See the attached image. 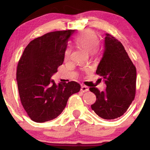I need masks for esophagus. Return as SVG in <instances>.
<instances>
[{
	"label": "esophagus",
	"mask_w": 150,
	"mask_h": 150,
	"mask_svg": "<svg viewBox=\"0 0 150 150\" xmlns=\"http://www.w3.org/2000/svg\"><path fill=\"white\" fill-rule=\"evenodd\" d=\"M81 91H82V92H87V91H89V88L85 85H82V87H81Z\"/></svg>",
	"instance_id": "obj_1"
}]
</instances>
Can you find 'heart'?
Listing matches in <instances>:
<instances>
[{
    "label": "heart",
    "instance_id": "1",
    "mask_svg": "<svg viewBox=\"0 0 150 150\" xmlns=\"http://www.w3.org/2000/svg\"><path fill=\"white\" fill-rule=\"evenodd\" d=\"M75 42L77 45L84 47L88 51H91L92 54H94L97 52L96 49L98 47L99 44V39L98 36L92 30H87L83 31L77 36L75 39ZM71 48L68 47L65 51V59L69 58L70 53H71ZM84 71L89 73L91 71L90 68H85L83 69Z\"/></svg>",
    "mask_w": 150,
    "mask_h": 150
}]
</instances>
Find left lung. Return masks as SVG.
<instances>
[{
    "instance_id": "obj_1",
    "label": "left lung",
    "mask_w": 150,
    "mask_h": 150,
    "mask_svg": "<svg viewBox=\"0 0 150 150\" xmlns=\"http://www.w3.org/2000/svg\"><path fill=\"white\" fill-rule=\"evenodd\" d=\"M106 35L104 52L96 73L104 79L106 89L89 90L97 97L92 109L101 118L112 120L123 116L135 99L136 68L123 44L112 35Z\"/></svg>"
}]
</instances>
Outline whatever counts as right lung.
<instances>
[{
  "label": "right lung",
  "instance_id": "right-lung-1",
  "mask_svg": "<svg viewBox=\"0 0 150 150\" xmlns=\"http://www.w3.org/2000/svg\"><path fill=\"white\" fill-rule=\"evenodd\" d=\"M75 30L51 32L31 41L19 60L16 79L20 101L33 121L54 119L72 94L80 90L76 82L56 85L51 76L64 61L70 36Z\"/></svg>",
  "mask_w": 150,
  "mask_h": 150
}]
</instances>
